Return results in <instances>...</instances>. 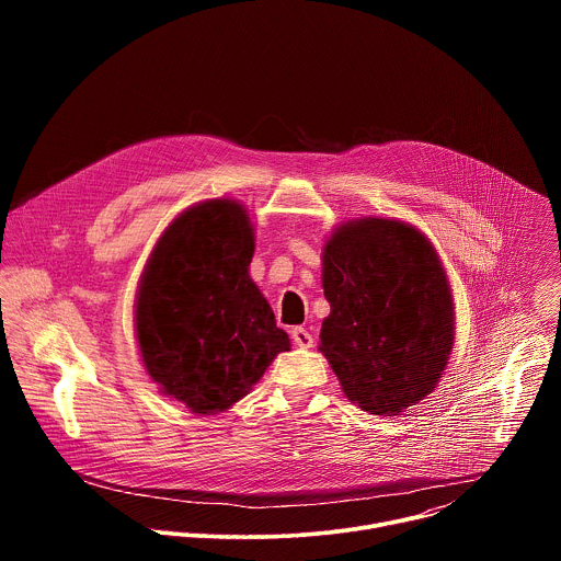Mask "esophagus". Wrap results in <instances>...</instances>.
Instances as JSON below:
<instances>
[{"mask_svg":"<svg viewBox=\"0 0 561 561\" xmlns=\"http://www.w3.org/2000/svg\"><path fill=\"white\" fill-rule=\"evenodd\" d=\"M290 337H293L295 346H299V348H310V346H312V335H310L306 329H301V327L293 329V331H290Z\"/></svg>","mask_w":561,"mask_h":561,"instance_id":"34e87169","label":"esophagus"}]
</instances>
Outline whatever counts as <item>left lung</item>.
Wrapping results in <instances>:
<instances>
[{"instance_id":"obj_1","label":"left lung","mask_w":561,"mask_h":561,"mask_svg":"<svg viewBox=\"0 0 561 561\" xmlns=\"http://www.w3.org/2000/svg\"><path fill=\"white\" fill-rule=\"evenodd\" d=\"M322 262L331 314L319 351L344 394L383 417L420 404L455 344L453 293L428 237L407 221L362 217L333 230Z\"/></svg>"}]
</instances>
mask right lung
<instances>
[{
    "label": "right lung",
    "mask_w": 561,
    "mask_h": 561,
    "mask_svg": "<svg viewBox=\"0 0 561 561\" xmlns=\"http://www.w3.org/2000/svg\"><path fill=\"white\" fill-rule=\"evenodd\" d=\"M253 253L249 210L206 199L171 221L141 273L135 335L144 368L195 415L230 409L290 351L249 275Z\"/></svg>",
    "instance_id": "right-lung-1"
}]
</instances>
